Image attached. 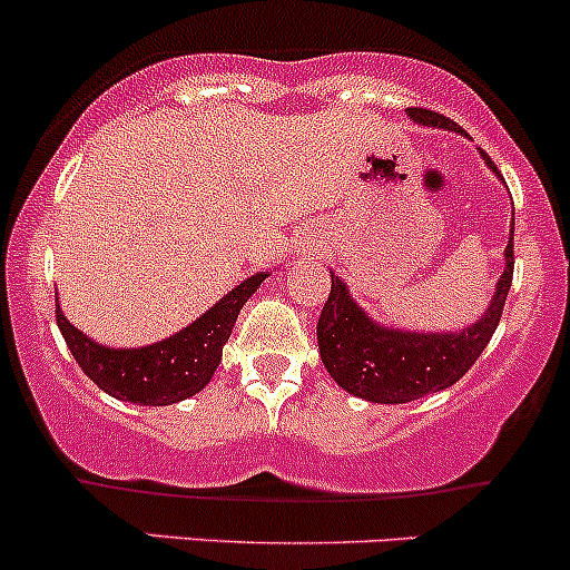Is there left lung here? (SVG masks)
I'll return each instance as SVG.
<instances>
[{
	"mask_svg": "<svg viewBox=\"0 0 570 570\" xmlns=\"http://www.w3.org/2000/svg\"><path fill=\"white\" fill-rule=\"evenodd\" d=\"M407 118L428 129H446L463 135L465 131L450 118L430 109H407ZM488 170L502 178L497 165L480 148ZM513 228L504 248V273L499 275L488 308L482 317L461 331H405V327L383 325L366 314L353 301L347 284L331 273V295L317 322V342L325 370L333 381L366 402L377 405H402L424 394H435L458 383L474 366L482 350L491 342L504 301L513 284Z\"/></svg>",
	"mask_w": 570,
	"mask_h": 570,
	"instance_id": "8db88e82",
	"label": "left lung"
}]
</instances>
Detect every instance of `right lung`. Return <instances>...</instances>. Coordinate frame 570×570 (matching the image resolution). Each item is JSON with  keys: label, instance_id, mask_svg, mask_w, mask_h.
<instances>
[{"label": "right lung", "instance_id": "1", "mask_svg": "<svg viewBox=\"0 0 570 570\" xmlns=\"http://www.w3.org/2000/svg\"><path fill=\"white\" fill-rule=\"evenodd\" d=\"M267 275L253 273L187 327L146 347H107L94 342L66 320L60 303L57 325L77 364L101 392L137 405H174L206 389L220 364L239 308Z\"/></svg>", "mask_w": 570, "mask_h": 570}]
</instances>
